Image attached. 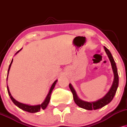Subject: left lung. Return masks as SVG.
<instances>
[{"mask_svg":"<svg viewBox=\"0 0 127 127\" xmlns=\"http://www.w3.org/2000/svg\"><path fill=\"white\" fill-rule=\"evenodd\" d=\"M104 49L106 52V53L108 55L109 59L110 62H111L112 68L113 72H114V81H113L111 89L109 90V92L104 96L103 97L100 99L97 100L94 102H86V101L80 99L77 96V93H76L75 89H74L72 84H69V87L71 92L72 93L73 97H74V102L80 108L85 109L86 110H96L99 109L103 108L106 105L109 103L112 100L114 99L115 95L116 92H117V89L118 87L119 84V77L118 74V70L117 68V65H116L115 62L114 58H113L112 55L111 53L110 52L109 50H108L105 46H104Z\"/></svg>","mask_w":127,"mask_h":127,"instance_id":"8db88e82","label":"left lung"}]
</instances>
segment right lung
<instances>
[{
  "label": "right lung",
  "mask_w": 127,
  "mask_h": 127,
  "mask_svg": "<svg viewBox=\"0 0 127 127\" xmlns=\"http://www.w3.org/2000/svg\"><path fill=\"white\" fill-rule=\"evenodd\" d=\"M22 48H21V49H20V50H18V51L16 52V53H15V55L17 54L18 53H19V51H21V50H22ZM12 62H13V59H12V61H11V62H10V65H9V66L8 71H7V78H6V81H7V77H8L9 72L10 66H11L12 64ZM57 81H58V80H55V81H54V83H53V84L52 85L51 87H50V90H49V93H48V94H47V96H46V99H44V100L43 101V102L41 103V104H40V105H28V104L22 103H21V102H18V101L16 100L12 96L11 94H10V92H9V87L7 86V92H8L9 96H10V99H11L13 103H14L15 105L16 106H18L19 108H20L21 109L23 110V111H24L28 112H30V113L38 112L40 111V110H41V109L44 110V109H45L46 108H47V105H49V102H50V96H51L52 92V91H53V89H54V88H55V85H56V83H57Z\"/></svg>",
  "instance_id": "obj_1"
}]
</instances>
